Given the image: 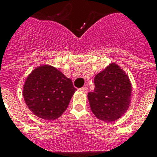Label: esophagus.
I'll use <instances>...</instances> for the list:
<instances>
[{
	"label": "esophagus",
	"instance_id": "esophagus-1",
	"mask_svg": "<svg viewBox=\"0 0 157 157\" xmlns=\"http://www.w3.org/2000/svg\"><path fill=\"white\" fill-rule=\"evenodd\" d=\"M79 90L81 91V92H83V93H86L87 92V87L85 86V87H82V88L79 89Z\"/></svg>",
	"mask_w": 157,
	"mask_h": 157
}]
</instances>
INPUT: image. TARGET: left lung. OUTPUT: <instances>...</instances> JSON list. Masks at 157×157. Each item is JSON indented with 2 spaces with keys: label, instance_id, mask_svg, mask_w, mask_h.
I'll use <instances>...</instances> for the list:
<instances>
[{
  "label": "left lung",
  "instance_id": "left-lung-1",
  "mask_svg": "<svg viewBox=\"0 0 157 157\" xmlns=\"http://www.w3.org/2000/svg\"><path fill=\"white\" fill-rule=\"evenodd\" d=\"M94 90L88 94L91 111L98 119L112 122L125 113L130 104L132 86L117 64L111 63L94 77Z\"/></svg>",
  "mask_w": 157,
  "mask_h": 157
}]
</instances>
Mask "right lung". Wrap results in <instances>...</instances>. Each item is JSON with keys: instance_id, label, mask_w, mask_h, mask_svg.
Here are the masks:
<instances>
[{"instance_id": "right-lung-1", "label": "right lung", "mask_w": 157, "mask_h": 157, "mask_svg": "<svg viewBox=\"0 0 157 157\" xmlns=\"http://www.w3.org/2000/svg\"><path fill=\"white\" fill-rule=\"evenodd\" d=\"M76 90L71 79L54 67L42 65L28 76L23 86V98L36 117L55 120L67 109Z\"/></svg>"}]
</instances>
